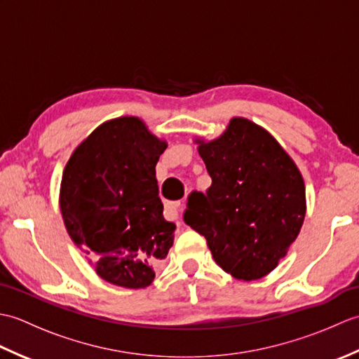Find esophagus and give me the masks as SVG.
Returning a JSON list of instances; mask_svg holds the SVG:
<instances>
[{
	"instance_id": "obj_1",
	"label": "esophagus",
	"mask_w": 359,
	"mask_h": 359,
	"mask_svg": "<svg viewBox=\"0 0 359 359\" xmlns=\"http://www.w3.org/2000/svg\"><path fill=\"white\" fill-rule=\"evenodd\" d=\"M182 210V202H166L165 203V216L166 219L175 220L179 219V212Z\"/></svg>"
}]
</instances>
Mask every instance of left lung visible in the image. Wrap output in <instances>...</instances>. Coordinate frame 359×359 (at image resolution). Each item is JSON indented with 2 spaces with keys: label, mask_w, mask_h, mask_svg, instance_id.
Instances as JSON below:
<instances>
[{
  "label": "left lung",
  "mask_w": 359,
  "mask_h": 359,
  "mask_svg": "<svg viewBox=\"0 0 359 359\" xmlns=\"http://www.w3.org/2000/svg\"><path fill=\"white\" fill-rule=\"evenodd\" d=\"M212 180L188 199L185 224L205 236L224 271L256 280L276 269L306 217V185L293 158L255 121L233 117L215 140L194 139Z\"/></svg>",
  "instance_id": "obj_1"
}]
</instances>
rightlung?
Masks as SVG:
<instances>
[{
    "label": "right lung",
    "instance_id": "right-lung-1",
    "mask_svg": "<svg viewBox=\"0 0 359 359\" xmlns=\"http://www.w3.org/2000/svg\"><path fill=\"white\" fill-rule=\"evenodd\" d=\"M166 142L139 117L104 121L74 149L60 185V211L72 242L109 284L144 288L172 247L156 165Z\"/></svg>",
    "mask_w": 359,
    "mask_h": 359
}]
</instances>
